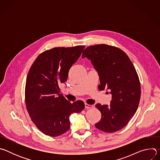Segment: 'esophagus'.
Listing matches in <instances>:
<instances>
[{
	"label": "esophagus",
	"mask_w": 160,
	"mask_h": 160,
	"mask_svg": "<svg viewBox=\"0 0 160 160\" xmlns=\"http://www.w3.org/2000/svg\"><path fill=\"white\" fill-rule=\"evenodd\" d=\"M94 107L93 105H91V104H88L87 103H85V108L86 109H90V108H92Z\"/></svg>",
	"instance_id": "obj_1"
}]
</instances>
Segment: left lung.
I'll return each instance as SVG.
<instances>
[{
    "instance_id": "left-lung-1",
    "label": "left lung",
    "mask_w": 160,
    "mask_h": 160,
    "mask_svg": "<svg viewBox=\"0 0 160 160\" xmlns=\"http://www.w3.org/2000/svg\"><path fill=\"white\" fill-rule=\"evenodd\" d=\"M85 57L99 74V89H108L112 94L109 106L96 105L101 112V119L95 126L108 133L120 130L128 123L139 106L141 84L138 73L126 53L111 45L87 47L82 54V58Z\"/></svg>"
}]
</instances>
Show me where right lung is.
Segmentation results:
<instances>
[{
  "label": "right lung",
  "instance_id": "add662e5",
  "mask_svg": "<svg viewBox=\"0 0 160 160\" xmlns=\"http://www.w3.org/2000/svg\"><path fill=\"white\" fill-rule=\"evenodd\" d=\"M84 45L54 48L41 53L32 65L26 81L25 103L31 120L44 134L59 136L70 128V117L85 108L82 101L73 103L60 94L59 85L67 80L72 66Z\"/></svg>",
  "mask_w": 160,
  "mask_h": 160
}]
</instances>
